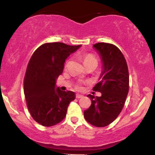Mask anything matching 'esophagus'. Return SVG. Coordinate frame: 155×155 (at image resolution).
Returning <instances> with one entry per match:
<instances>
[{
    "mask_svg": "<svg viewBox=\"0 0 155 155\" xmlns=\"http://www.w3.org/2000/svg\"><path fill=\"white\" fill-rule=\"evenodd\" d=\"M76 98H78V99L81 98V97H83V95H80V94H76Z\"/></svg>",
    "mask_w": 155,
    "mask_h": 155,
    "instance_id": "obj_1",
    "label": "esophagus"
}]
</instances>
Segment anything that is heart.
<instances>
[{
	"label": "heart",
	"mask_w": 155,
	"mask_h": 155,
	"mask_svg": "<svg viewBox=\"0 0 155 155\" xmlns=\"http://www.w3.org/2000/svg\"><path fill=\"white\" fill-rule=\"evenodd\" d=\"M91 62H95L97 63V60L95 58L94 55L91 54H85L83 56V63L84 64H86L88 63H91Z\"/></svg>",
	"instance_id": "b5f03b06"
}]
</instances>
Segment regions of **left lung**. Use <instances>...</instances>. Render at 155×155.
<instances>
[{"label": "left lung", "instance_id": "obj_1", "mask_svg": "<svg viewBox=\"0 0 155 155\" xmlns=\"http://www.w3.org/2000/svg\"><path fill=\"white\" fill-rule=\"evenodd\" d=\"M92 47L102 62L100 81L93 87L101 96L87 95L92 104L84 117L89 123L102 127L116 120L123 108L129 90V73L125 58L116 46L97 43Z\"/></svg>", "mask_w": 155, "mask_h": 155}]
</instances>
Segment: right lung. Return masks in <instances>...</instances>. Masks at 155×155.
I'll return each instance as SVG.
<instances>
[{
	"mask_svg": "<svg viewBox=\"0 0 155 155\" xmlns=\"http://www.w3.org/2000/svg\"><path fill=\"white\" fill-rule=\"evenodd\" d=\"M81 47L47 43L32 55L25 76L24 93L32 117L41 125L50 127L61 122L69 104L76 98L74 92L57 87L56 80L63 71L65 60Z\"/></svg>",
	"mask_w": 155,
	"mask_h": 155,
	"instance_id": "right-lung-1",
	"label": "right lung"
}]
</instances>
